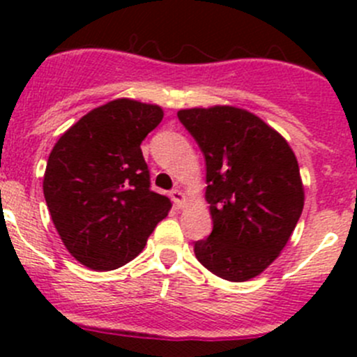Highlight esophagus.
Masks as SVG:
<instances>
[{"label":"esophagus","mask_w":357,"mask_h":357,"mask_svg":"<svg viewBox=\"0 0 357 357\" xmlns=\"http://www.w3.org/2000/svg\"><path fill=\"white\" fill-rule=\"evenodd\" d=\"M171 200L174 202V204L178 205V207H181L183 202H185V195H183L181 190H178V188L172 190V192H171Z\"/></svg>","instance_id":"1"}]
</instances>
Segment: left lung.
<instances>
[{"label": "left lung", "mask_w": 357, "mask_h": 357, "mask_svg": "<svg viewBox=\"0 0 357 357\" xmlns=\"http://www.w3.org/2000/svg\"><path fill=\"white\" fill-rule=\"evenodd\" d=\"M205 158L212 231L197 259L215 276L245 282L264 271L289 242L304 207L297 158L289 143L235 107L179 110Z\"/></svg>", "instance_id": "left-lung-1"}]
</instances>
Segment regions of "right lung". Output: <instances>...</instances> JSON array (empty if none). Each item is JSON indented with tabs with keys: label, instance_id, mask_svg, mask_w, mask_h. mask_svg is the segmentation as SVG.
<instances>
[{
	"label": "right lung",
	"instance_id": "obj_1",
	"mask_svg": "<svg viewBox=\"0 0 357 357\" xmlns=\"http://www.w3.org/2000/svg\"><path fill=\"white\" fill-rule=\"evenodd\" d=\"M162 117L157 105L114 100L53 146L43 192L63 245L81 264L96 271L128 264L167 215L171 200L150 190L139 149Z\"/></svg>",
	"mask_w": 357,
	"mask_h": 357
}]
</instances>
